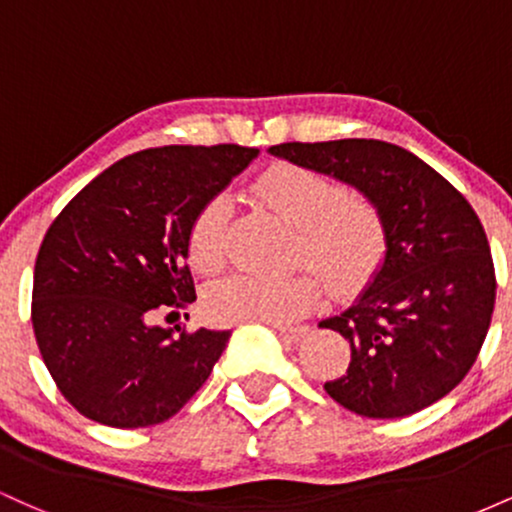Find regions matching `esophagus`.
<instances>
[{
  "instance_id": "1",
  "label": "esophagus",
  "mask_w": 512,
  "mask_h": 512,
  "mask_svg": "<svg viewBox=\"0 0 512 512\" xmlns=\"http://www.w3.org/2000/svg\"><path fill=\"white\" fill-rule=\"evenodd\" d=\"M274 330H276V334H279L281 339H284V342H289V344L301 342V339L305 337V334H308V327H286V325H274Z\"/></svg>"
}]
</instances>
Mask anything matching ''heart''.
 Segmentation results:
<instances>
[{"label": "heart", "mask_w": 512, "mask_h": 512, "mask_svg": "<svg viewBox=\"0 0 512 512\" xmlns=\"http://www.w3.org/2000/svg\"><path fill=\"white\" fill-rule=\"evenodd\" d=\"M252 192L293 228L291 262L305 264L337 296L361 289L385 255V221L378 207L349 195L339 180L296 163L264 170ZM228 204L216 197L199 209L187 236V255L202 274L226 260ZM320 284L310 272L281 279L236 274L211 286L207 313L219 322H291L313 308Z\"/></svg>", "instance_id": "b5f03b06"}]
</instances>
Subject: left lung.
I'll return each instance as SVG.
<instances>
[{
    "label": "left lung",
    "mask_w": 512,
    "mask_h": 512,
    "mask_svg": "<svg viewBox=\"0 0 512 512\" xmlns=\"http://www.w3.org/2000/svg\"><path fill=\"white\" fill-rule=\"evenodd\" d=\"M269 154L356 187L385 221V260L370 286L320 322L351 344L327 395L368 419L443 399L477 361L496 301L489 240L467 199L419 156L378 139L289 142Z\"/></svg>",
    "instance_id": "left-lung-1"
}]
</instances>
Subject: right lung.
<instances>
[{
    "label": "right lung",
    "instance_id": "right-lung-1",
    "mask_svg": "<svg viewBox=\"0 0 512 512\" xmlns=\"http://www.w3.org/2000/svg\"><path fill=\"white\" fill-rule=\"evenodd\" d=\"M257 154L238 144L137 151L52 221L35 260L33 332L52 380L86 419L163 424L207 383L231 332L151 320L161 305L197 301L192 221Z\"/></svg>",
    "mask_w": 512,
    "mask_h": 512
}]
</instances>
